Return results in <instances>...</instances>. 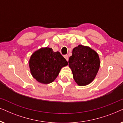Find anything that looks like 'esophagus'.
Masks as SVG:
<instances>
[{"mask_svg": "<svg viewBox=\"0 0 123 123\" xmlns=\"http://www.w3.org/2000/svg\"><path fill=\"white\" fill-rule=\"evenodd\" d=\"M64 57L65 59H66L67 61H68V60H69V58H68V55H64Z\"/></svg>", "mask_w": 123, "mask_h": 123, "instance_id": "1", "label": "esophagus"}]
</instances>
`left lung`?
<instances>
[{
    "label": "left lung",
    "instance_id": "left-lung-1",
    "mask_svg": "<svg viewBox=\"0 0 123 123\" xmlns=\"http://www.w3.org/2000/svg\"><path fill=\"white\" fill-rule=\"evenodd\" d=\"M68 63L74 80L80 86L93 81L100 65L98 54L90 47L81 45L73 49Z\"/></svg>",
    "mask_w": 123,
    "mask_h": 123
}]
</instances>
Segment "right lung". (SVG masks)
<instances>
[{"mask_svg":"<svg viewBox=\"0 0 123 123\" xmlns=\"http://www.w3.org/2000/svg\"><path fill=\"white\" fill-rule=\"evenodd\" d=\"M68 62L59 51L54 52L51 48H41L31 55L29 66L31 74L38 82L48 84L58 76L62 67Z\"/></svg>","mask_w":123,"mask_h":123,"instance_id":"obj_1","label":"right lung"}]
</instances>
